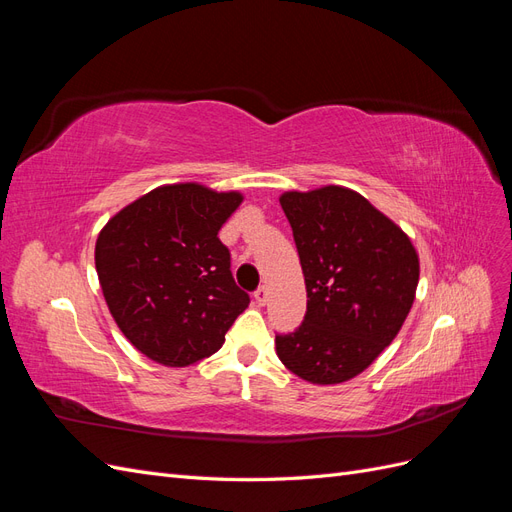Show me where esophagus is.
<instances>
[{
    "instance_id": "esophagus-1",
    "label": "esophagus",
    "mask_w": 512,
    "mask_h": 512,
    "mask_svg": "<svg viewBox=\"0 0 512 512\" xmlns=\"http://www.w3.org/2000/svg\"><path fill=\"white\" fill-rule=\"evenodd\" d=\"M267 299H269V292H267V288H265V286L256 288V292H254V301H256L258 305H265V303H267Z\"/></svg>"
}]
</instances>
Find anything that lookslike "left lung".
<instances>
[{"instance_id":"1","label":"left lung","mask_w":512,"mask_h":512,"mask_svg":"<svg viewBox=\"0 0 512 512\" xmlns=\"http://www.w3.org/2000/svg\"><path fill=\"white\" fill-rule=\"evenodd\" d=\"M280 205L299 252L307 312L292 333H275L277 356L307 382H346L404 324L418 284L416 250L367 198L339 185L286 192Z\"/></svg>"}]
</instances>
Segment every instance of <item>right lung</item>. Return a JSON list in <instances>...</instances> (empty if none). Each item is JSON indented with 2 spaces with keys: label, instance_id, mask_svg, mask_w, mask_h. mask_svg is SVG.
Returning <instances> with one entry per match:
<instances>
[{
  "label": "right lung",
  "instance_id": "1",
  "mask_svg": "<svg viewBox=\"0 0 512 512\" xmlns=\"http://www.w3.org/2000/svg\"><path fill=\"white\" fill-rule=\"evenodd\" d=\"M241 200L198 183L164 185L102 228L96 271L106 305L151 361L183 367L218 352L250 303L218 237Z\"/></svg>",
  "mask_w": 512,
  "mask_h": 512
}]
</instances>
